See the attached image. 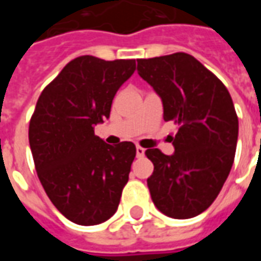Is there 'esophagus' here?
I'll list each match as a JSON object with an SVG mask.
<instances>
[{
	"label": "esophagus",
	"mask_w": 261,
	"mask_h": 261,
	"mask_svg": "<svg viewBox=\"0 0 261 261\" xmlns=\"http://www.w3.org/2000/svg\"><path fill=\"white\" fill-rule=\"evenodd\" d=\"M136 149H137V156H138V158L144 156V153H145V149H144V148L140 147V145H137Z\"/></svg>",
	"instance_id": "34e87169"
}]
</instances>
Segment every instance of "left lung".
I'll return each instance as SVG.
<instances>
[{"label": "left lung", "instance_id": "1", "mask_svg": "<svg viewBox=\"0 0 261 261\" xmlns=\"http://www.w3.org/2000/svg\"><path fill=\"white\" fill-rule=\"evenodd\" d=\"M137 71L162 99L165 121H175L173 155L147 149L153 164L147 185L153 204L170 218L205 211L235 159L239 123L226 86L187 53L140 59Z\"/></svg>", "mask_w": 261, "mask_h": 261}]
</instances>
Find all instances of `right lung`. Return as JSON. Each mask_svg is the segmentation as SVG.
<instances>
[{"label":"right lung","mask_w":261,"mask_h":261,"mask_svg":"<svg viewBox=\"0 0 261 261\" xmlns=\"http://www.w3.org/2000/svg\"><path fill=\"white\" fill-rule=\"evenodd\" d=\"M134 71L136 60L81 56L37 99L29 123L35 168L54 207L74 224H102L117 211L136 145H109L93 128L110 116L116 92Z\"/></svg>","instance_id":"right-lung-1"}]
</instances>
